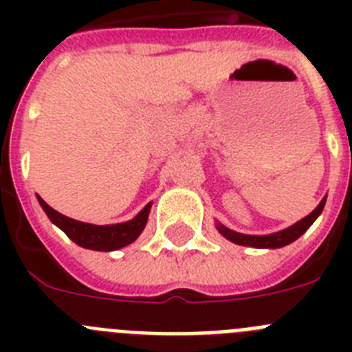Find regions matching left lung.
I'll return each mask as SVG.
<instances>
[{
  "mask_svg": "<svg viewBox=\"0 0 352 352\" xmlns=\"http://www.w3.org/2000/svg\"><path fill=\"white\" fill-rule=\"evenodd\" d=\"M324 204H326V195L312 213L307 214L305 219H301L300 222H296L294 226L287 227V229H284V231L273 232V234H266V236L241 234V232L227 229V227L222 226V223H219L217 229H219V232L223 236V238H227L229 241H232V243L245 245V247H256V248H280V247H285V245L292 243V241H296V239L300 238V236L303 234V232L307 231L314 222H316V219L321 214Z\"/></svg>",
  "mask_w": 352,
  "mask_h": 352,
  "instance_id": "8db88e82",
  "label": "left lung"
}]
</instances>
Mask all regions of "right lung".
<instances>
[{
  "label": "right lung",
  "instance_id": "right-lung-1",
  "mask_svg": "<svg viewBox=\"0 0 352 352\" xmlns=\"http://www.w3.org/2000/svg\"><path fill=\"white\" fill-rule=\"evenodd\" d=\"M36 197H38L40 206L43 208V211H45V214L51 219V222L54 223V226L60 227L61 231H63L74 243H77L82 248L100 252L118 250V248H123L126 247V245L132 243V241H135V239L139 238V234L142 232V229L146 227L149 210H151V203H148L141 211H139L138 217H133L129 222L114 223V226H93V223L68 219L65 214L52 210L40 195H36Z\"/></svg>",
  "mask_w": 352,
  "mask_h": 352
}]
</instances>
